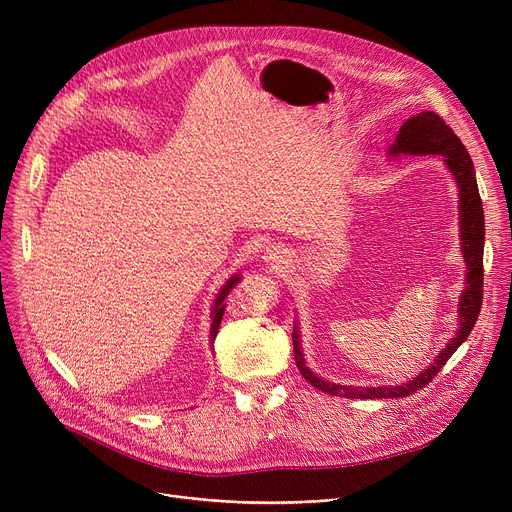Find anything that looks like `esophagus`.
I'll list each match as a JSON object with an SVG mask.
<instances>
[{
    "instance_id": "1",
    "label": "esophagus",
    "mask_w": 512,
    "mask_h": 512,
    "mask_svg": "<svg viewBox=\"0 0 512 512\" xmlns=\"http://www.w3.org/2000/svg\"><path fill=\"white\" fill-rule=\"evenodd\" d=\"M263 261L270 265V267H276V270H280V267H284L288 261H290V251L284 249V247H272L267 249L265 255H263Z\"/></svg>"
}]
</instances>
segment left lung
I'll list each match as a JSON object with an SVG mask.
<instances>
[{"label":"left lung","mask_w":512,"mask_h":512,"mask_svg":"<svg viewBox=\"0 0 512 512\" xmlns=\"http://www.w3.org/2000/svg\"><path fill=\"white\" fill-rule=\"evenodd\" d=\"M400 155H442L444 166L454 178L456 188H459V230H461V253L467 265L465 272V290L459 299V328H456L450 342L434 357L415 378L398 386H344L334 384L317 373L305 363L299 319L294 321L292 346L297 367L303 373V378L315 386L317 390L340 396V398H402L409 396L421 388H425L434 380V375L446 365L450 355L459 348L471 334L477 315L481 311L483 299V238H486V224H483V207L479 199V188L475 180V168L469 151L456 137L450 126L436 112H421L411 116L400 126L394 143L388 149V157Z\"/></svg>","instance_id":"1"}]
</instances>
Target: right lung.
I'll use <instances>...</instances> for the list:
<instances>
[{"mask_svg":"<svg viewBox=\"0 0 512 512\" xmlns=\"http://www.w3.org/2000/svg\"><path fill=\"white\" fill-rule=\"evenodd\" d=\"M240 282V276L234 274L232 278L226 280V284L220 288V292L215 294L213 299V305H211V328H209V340L213 342L215 336H218V330H220V324H222V317H224V309H226V297L230 294V290Z\"/></svg>","mask_w":512,"mask_h":512,"instance_id":"add662e5","label":"right lung"}]
</instances>
